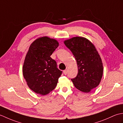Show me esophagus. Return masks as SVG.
Returning a JSON list of instances; mask_svg holds the SVG:
<instances>
[{"label": "esophagus", "instance_id": "esophagus-1", "mask_svg": "<svg viewBox=\"0 0 123 123\" xmlns=\"http://www.w3.org/2000/svg\"><path fill=\"white\" fill-rule=\"evenodd\" d=\"M67 72H68V70H64V71H63V74L65 75H66L67 74Z\"/></svg>", "mask_w": 123, "mask_h": 123}]
</instances>
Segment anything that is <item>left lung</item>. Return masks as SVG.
Segmentation results:
<instances>
[{
    "instance_id": "8db88e82",
    "label": "left lung",
    "mask_w": 123,
    "mask_h": 123,
    "mask_svg": "<svg viewBox=\"0 0 123 123\" xmlns=\"http://www.w3.org/2000/svg\"><path fill=\"white\" fill-rule=\"evenodd\" d=\"M64 43L74 54L78 65L77 75L71 80L78 90L90 92L99 85L103 77V65L98 51L85 37H74Z\"/></svg>"
}]
</instances>
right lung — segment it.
Wrapping results in <instances>:
<instances>
[{
	"instance_id": "obj_1",
	"label": "right lung",
	"mask_w": 123,
	"mask_h": 123,
	"mask_svg": "<svg viewBox=\"0 0 123 123\" xmlns=\"http://www.w3.org/2000/svg\"><path fill=\"white\" fill-rule=\"evenodd\" d=\"M58 46L56 40L44 36L36 39L30 46L23 74L28 87L36 93L46 95L57 85L62 72L51 55Z\"/></svg>"
}]
</instances>
